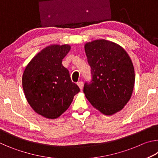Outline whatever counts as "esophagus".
Listing matches in <instances>:
<instances>
[{
  "label": "esophagus",
  "instance_id": "1",
  "mask_svg": "<svg viewBox=\"0 0 158 158\" xmlns=\"http://www.w3.org/2000/svg\"><path fill=\"white\" fill-rule=\"evenodd\" d=\"M77 85H78V86L79 87L80 90H82L83 87H84V83H83L82 81H79V82L77 83Z\"/></svg>",
  "mask_w": 158,
  "mask_h": 158
}]
</instances>
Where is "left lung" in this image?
<instances>
[{"instance_id": "1", "label": "left lung", "mask_w": 158, "mask_h": 158, "mask_svg": "<svg viewBox=\"0 0 158 158\" xmlns=\"http://www.w3.org/2000/svg\"><path fill=\"white\" fill-rule=\"evenodd\" d=\"M84 49L92 74V81L84 84L85 98L102 114H116L132 94L135 74L132 60L119 44L104 39L86 42Z\"/></svg>"}]
</instances>
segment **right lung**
<instances>
[{
    "label": "right lung",
    "mask_w": 158,
    "mask_h": 158,
    "mask_svg": "<svg viewBox=\"0 0 158 158\" xmlns=\"http://www.w3.org/2000/svg\"><path fill=\"white\" fill-rule=\"evenodd\" d=\"M70 49L69 44H52L44 48L32 58L23 73L26 100L37 114L47 118L59 117L80 90L62 65Z\"/></svg>",
    "instance_id": "right-lung-1"
}]
</instances>
